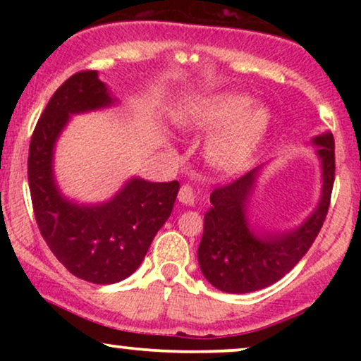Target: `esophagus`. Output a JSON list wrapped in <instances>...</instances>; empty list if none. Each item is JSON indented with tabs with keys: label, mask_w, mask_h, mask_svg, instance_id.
Returning <instances> with one entry per match:
<instances>
[{
	"label": "esophagus",
	"mask_w": 361,
	"mask_h": 361,
	"mask_svg": "<svg viewBox=\"0 0 361 361\" xmlns=\"http://www.w3.org/2000/svg\"><path fill=\"white\" fill-rule=\"evenodd\" d=\"M177 199H179V202H182L184 205H194V202H195L194 189H192L189 184L182 185L179 190V197H177Z\"/></svg>",
	"instance_id": "34e87169"
}]
</instances>
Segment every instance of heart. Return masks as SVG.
<instances>
[{
  "instance_id": "heart-1",
  "label": "heart",
  "mask_w": 361,
  "mask_h": 361,
  "mask_svg": "<svg viewBox=\"0 0 361 361\" xmlns=\"http://www.w3.org/2000/svg\"><path fill=\"white\" fill-rule=\"evenodd\" d=\"M269 110L253 105L241 93H221L197 103L180 118V126L189 133H212L220 130L207 146V154L216 169L240 171L268 131Z\"/></svg>"
}]
</instances>
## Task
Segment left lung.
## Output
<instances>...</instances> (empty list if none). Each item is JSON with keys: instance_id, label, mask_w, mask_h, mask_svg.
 <instances>
[{"instance_id": "8db88e82", "label": "left lung", "mask_w": 361, "mask_h": 361, "mask_svg": "<svg viewBox=\"0 0 361 361\" xmlns=\"http://www.w3.org/2000/svg\"><path fill=\"white\" fill-rule=\"evenodd\" d=\"M322 161V197L314 214L286 233L255 235L246 220V202L253 192L259 167L210 194L199 251L202 274L214 288L246 294L274 284L307 253L327 216L335 180V142L332 133L315 136Z\"/></svg>"}]
</instances>
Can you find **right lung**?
I'll return each instance as SVG.
<instances>
[{"label": "right lung", "mask_w": 361, "mask_h": 361, "mask_svg": "<svg viewBox=\"0 0 361 361\" xmlns=\"http://www.w3.org/2000/svg\"><path fill=\"white\" fill-rule=\"evenodd\" d=\"M113 103L97 71L73 73L49 100L29 145L27 179L39 231L73 276L93 284L120 283L140 268L179 192L177 180L135 177L100 205H78L62 197L52 171L57 137L71 115Z\"/></svg>", "instance_id": "1"}]
</instances>
